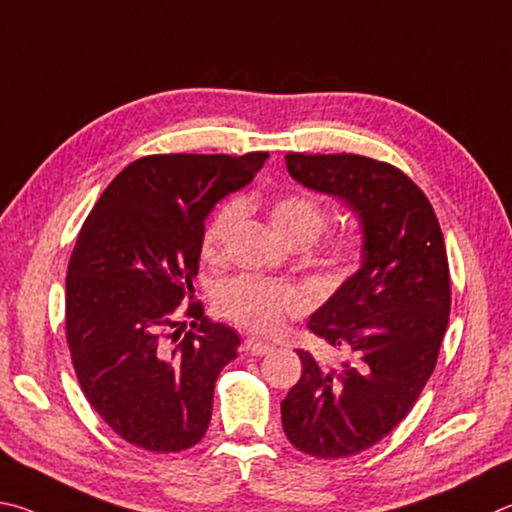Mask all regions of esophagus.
<instances>
[{
	"label": "esophagus",
	"mask_w": 512,
	"mask_h": 512,
	"mask_svg": "<svg viewBox=\"0 0 512 512\" xmlns=\"http://www.w3.org/2000/svg\"><path fill=\"white\" fill-rule=\"evenodd\" d=\"M242 348H245V353H249V355H267L274 351V344L265 342V339H258V337H247L245 346Z\"/></svg>",
	"instance_id": "obj_1"
}]
</instances>
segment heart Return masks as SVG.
I'll return each instance as SVG.
<instances>
[{"instance_id":"1","label":"heart","mask_w":512,"mask_h":512,"mask_svg":"<svg viewBox=\"0 0 512 512\" xmlns=\"http://www.w3.org/2000/svg\"><path fill=\"white\" fill-rule=\"evenodd\" d=\"M240 218L238 202L222 204L213 213L204 229V254L215 256L227 242L233 224ZM267 220H270L276 236L283 242L301 240L303 245L310 242L317 233L324 229L326 213L321 209L317 200L303 193H285L274 197L267 204ZM333 254H339L335 249ZM218 306L224 312V317L236 321L238 326L251 330H261V333H272V330L283 324L285 315L297 312L303 306L301 292L290 285L279 281H263L251 279V276H236L220 283L218 288Z\"/></svg>"}]
</instances>
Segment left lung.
<instances>
[{"mask_svg":"<svg viewBox=\"0 0 512 512\" xmlns=\"http://www.w3.org/2000/svg\"><path fill=\"white\" fill-rule=\"evenodd\" d=\"M294 182L342 200L362 233L360 270L312 312L308 328L344 353L299 351L303 373L281 402L288 441L319 459L369 450L414 407L450 319L445 240L425 193L360 155H285Z\"/></svg>","mask_w":512,"mask_h":512,"instance_id":"1","label":"left lung"}]
</instances>
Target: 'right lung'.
Segmentation results:
<instances>
[{
    "label": "right lung",
    "mask_w": 512,
    "mask_h": 512,
    "mask_svg": "<svg viewBox=\"0 0 512 512\" xmlns=\"http://www.w3.org/2000/svg\"><path fill=\"white\" fill-rule=\"evenodd\" d=\"M267 152L152 155L132 161L98 197L67 267V344L80 389L125 441L182 452L211 423L220 371L240 337L213 324L193 299L204 224L213 206L245 188Z\"/></svg>",
    "instance_id": "add662e5"
}]
</instances>
